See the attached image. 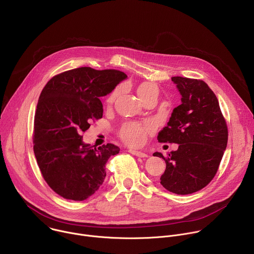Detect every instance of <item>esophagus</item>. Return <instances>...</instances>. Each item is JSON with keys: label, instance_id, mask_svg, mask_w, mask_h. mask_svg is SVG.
Masks as SVG:
<instances>
[{"label": "esophagus", "instance_id": "1", "mask_svg": "<svg viewBox=\"0 0 254 254\" xmlns=\"http://www.w3.org/2000/svg\"><path fill=\"white\" fill-rule=\"evenodd\" d=\"M130 153L132 155H135L137 157H140V158H145V157H148V155L146 153H143V152L141 151H136V150H129Z\"/></svg>", "mask_w": 254, "mask_h": 254}]
</instances>
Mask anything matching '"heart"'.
Masks as SVG:
<instances>
[{"instance_id":"1","label":"heart","mask_w":254,"mask_h":254,"mask_svg":"<svg viewBox=\"0 0 254 254\" xmlns=\"http://www.w3.org/2000/svg\"><path fill=\"white\" fill-rule=\"evenodd\" d=\"M121 91L120 87H117L114 89L110 95L107 98V103L108 104H113L115 102V100L119 96ZM138 95L142 101L146 100L147 98L157 95L159 93L158 87L151 82H143L142 84L139 85L137 89ZM152 131V126L149 123H140V122H128L124 124L120 130H119V137L121 140L128 146L131 147H138L141 146L149 133Z\"/></svg>"}]
</instances>
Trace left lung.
Wrapping results in <instances>:
<instances>
[{
	"label": "left lung",
	"mask_w": 254,
	"mask_h": 254,
	"mask_svg": "<svg viewBox=\"0 0 254 254\" xmlns=\"http://www.w3.org/2000/svg\"><path fill=\"white\" fill-rule=\"evenodd\" d=\"M182 98L167 126L158 134L160 143H177L176 151L163 158L160 177L168 191L186 195L204 188L214 178L227 146L228 129L213 91L202 80L172 77Z\"/></svg>",
	"instance_id": "8db88e82"
}]
</instances>
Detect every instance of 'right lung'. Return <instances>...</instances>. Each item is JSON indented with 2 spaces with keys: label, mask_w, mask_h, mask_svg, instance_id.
Instances as JSON below:
<instances>
[{
  "label": "right lung",
  "mask_w": 254,
  "mask_h": 254,
  "mask_svg": "<svg viewBox=\"0 0 254 254\" xmlns=\"http://www.w3.org/2000/svg\"><path fill=\"white\" fill-rule=\"evenodd\" d=\"M126 77L119 70L81 67L54 76L42 90L34 119V153L44 180L61 197L83 201L102 185L106 163L120 148L84 144L81 134L91 121L102 118L100 97Z\"/></svg>",
  "instance_id": "obj_1"
}]
</instances>
